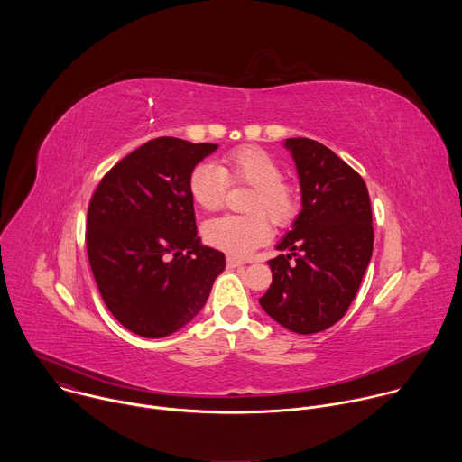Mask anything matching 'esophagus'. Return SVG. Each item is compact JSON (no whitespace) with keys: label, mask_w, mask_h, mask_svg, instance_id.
<instances>
[{"label":"esophagus","mask_w":462,"mask_h":462,"mask_svg":"<svg viewBox=\"0 0 462 462\" xmlns=\"http://www.w3.org/2000/svg\"><path fill=\"white\" fill-rule=\"evenodd\" d=\"M226 265H228V269H237V267H243V265H245V261H241V259H237V257H228V259H226Z\"/></svg>","instance_id":"1"}]
</instances>
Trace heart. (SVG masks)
I'll return each mask as SVG.
<instances>
[{"mask_svg":"<svg viewBox=\"0 0 462 462\" xmlns=\"http://www.w3.org/2000/svg\"><path fill=\"white\" fill-rule=\"evenodd\" d=\"M282 175V168L265 150L252 146L232 150L219 166L210 161L195 164L188 177V193L193 205L205 212H216L223 207L226 180L252 186L245 203V210L252 214L208 221L203 228L207 243L230 255L245 257L271 239L273 226L266 219L268 215L276 226L291 225L298 203Z\"/></svg>","mask_w":462,"mask_h":462,"instance_id":"b5f03b06","label":"heart"}]
</instances>
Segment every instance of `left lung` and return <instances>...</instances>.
<instances>
[{
	"instance_id": "obj_1",
	"label": "left lung",
	"mask_w": 462,
	"mask_h": 462,
	"mask_svg": "<svg viewBox=\"0 0 462 462\" xmlns=\"http://www.w3.org/2000/svg\"><path fill=\"white\" fill-rule=\"evenodd\" d=\"M296 164L301 212L269 261L271 289L259 303L298 335L335 325L355 300L373 254V216L364 179L310 139H285ZM288 254H285L282 250Z\"/></svg>"
}]
</instances>
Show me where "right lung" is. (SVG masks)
<instances>
[{
    "mask_svg": "<svg viewBox=\"0 0 462 462\" xmlns=\"http://www.w3.org/2000/svg\"><path fill=\"white\" fill-rule=\"evenodd\" d=\"M217 144L153 139L115 164L88 210V257L109 312L144 338L177 333L205 307L225 254L197 237L188 177Z\"/></svg>",
    "mask_w": 462,
    "mask_h": 462,
    "instance_id": "add662e5",
    "label": "right lung"
}]
</instances>
